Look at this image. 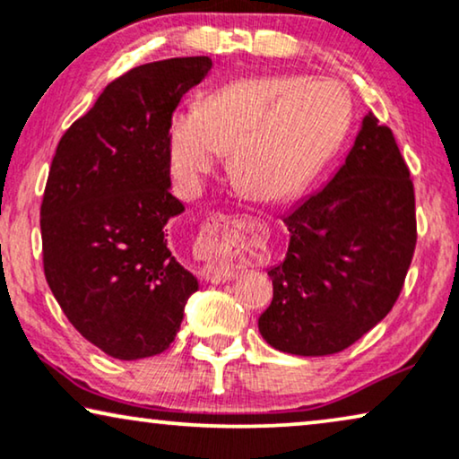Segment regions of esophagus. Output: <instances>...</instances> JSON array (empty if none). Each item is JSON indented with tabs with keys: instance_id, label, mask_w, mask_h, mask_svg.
Listing matches in <instances>:
<instances>
[{
	"instance_id": "34e87169",
	"label": "esophagus",
	"mask_w": 459,
	"mask_h": 459,
	"mask_svg": "<svg viewBox=\"0 0 459 459\" xmlns=\"http://www.w3.org/2000/svg\"><path fill=\"white\" fill-rule=\"evenodd\" d=\"M230 223H231V217L223 215V212H212V215L206 217L203 231H200V250L206 255H211L217 238L228 230ZM203 275L206 281H211V284H221V281H230L231 278H236V269L225 265V263L219 259H211L203 267Z\"/></svg>"
}]
</instances>
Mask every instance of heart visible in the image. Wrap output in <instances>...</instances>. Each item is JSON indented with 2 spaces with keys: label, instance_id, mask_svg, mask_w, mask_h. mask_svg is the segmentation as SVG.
<instances>
[{
  "label": "heart",
  "instance_id": "obj_1",
  "mask_svg": "<svg viewBox=\"0 0 459 459\" xmlns=\"http://www.w3.org/2000/svg\"><path fill=\"white\" fill-rule=\"evenodd\" d=\"M349 123V93L336 81L247 79L173 117L169 159L181 184L196 187L217 154H230L231 178L247 196L280 203L309 184Z\"/></svg>",
  "mask_w": 459,
  "mask_h": 459
}]
</instances>
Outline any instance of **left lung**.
<instances>
[{
	"mask_svg": "<svg viewBox=\"0 0 459 459\" xmlns=\"http://www.w3.org/2000/svg\"><path fill=\"white\" fill-rule=\"evenodd\" d=\"M284 223L261 336L292 355L341 353L393 309L416 250L413 181L391 127L369 112L344 165Z\"/></svg>",
	"mask_w": 459,
	"mask_h": 459,
	"instance_id": "left-lung-1",
	"label": "left lung"
}]
</instances>
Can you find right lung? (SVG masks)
Returning a JSON list of instances; mask_svg holds the SVG:
<instances>
[{
  "mask_svg": "<svg viewBox=\"0 0 459 459\" xmlns=\"http://www.w3.org/2000/svg\"><path fill=\"white\" fill-rule=\"evenodd\" d=\"M206 56L142 65L110 81L60 137L41 200L43 272L77 332L115 359L171 347L194 275L169 248V129Z\"/></svg>",
  "mask_w": 459,
  "mask_h": 459,
  "instance_id": "right-lung-1",
  "label": "right lung"
}]
</instances>
